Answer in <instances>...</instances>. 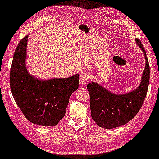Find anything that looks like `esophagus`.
<instances>
[{"label":"esophagus","mask_w":159,"mask_h":159,"mask_svg":"<svg viewBox=\"0 0 159 159\" xmlns=\"http://www.w3.org/2000/svg\"><path fill=\"white\" fill-rule=\"evenodd\" d=\"M88 80V77L87 75L86 74H82L80 75V85H84L85 84H86V82H87V80Z\"/></svg>","instance_id":"obj_1"}]
</instances>
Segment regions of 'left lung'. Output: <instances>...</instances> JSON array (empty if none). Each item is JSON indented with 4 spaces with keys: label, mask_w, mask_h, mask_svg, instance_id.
<instances>
[{
    "label": "left lung",
    "mask_w": 159,
    "mask_h": 159,
    "mask_svg": "<svg viewBox=\"0 0 159 159\" xmlns=\"http://www.w3.org/2000/svg\"><path fill=\"white\" fill-rule=\"evenodd\" d=\"M135 41L144 52L146 60L141 82L136 89L127 94H115L97 83L87 85L92 118L102 128L113 129L126 124L136 115L144 101L149 84L150 66L142 42L138 38Z\"/></svg>",
    "instance_id": "left-lung-1"
}]
</instances>
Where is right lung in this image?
Masks as SVG:
<instances>
[{
	"mask_svg": "<svg viewBox=\"0 0 159 159\" xmlns=\"http://www.w3.org/2000/svg\"><path fill=\"white\" fill-rule=\"evenodd\" d=\"M28 35L19 42L10 71V87L15 101L26 119L42 126H55L63 119L72 93L79 86V74L67 78L40 80L25 66Z\"/></svg>",
	"mask_w": 159,
	"mask_h": 159,
	"instance_id": "obj_1",
	"label": "right lung"
}]
</instances>
